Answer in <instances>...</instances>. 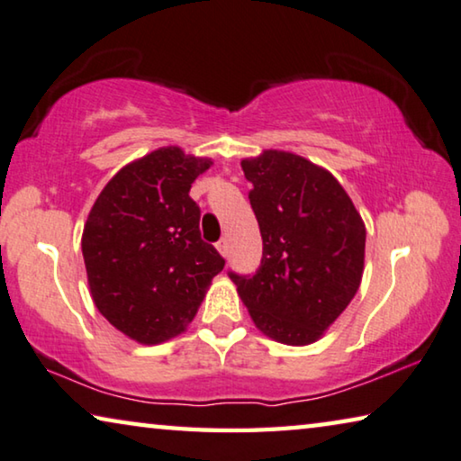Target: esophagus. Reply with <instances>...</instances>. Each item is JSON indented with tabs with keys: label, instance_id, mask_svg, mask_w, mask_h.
I'll return each instance as SVG.
<instances>
[{
	"label": "esophagus",
	"instance_id": "obj_1",
	"mask_svg": "<svg viewBox=\"0 0 461 461\" xmlns=\"http://www.w3.org/2000/svg\"><path fill=\"white\" fill-rule=\"evenodd\" d=\"M216 249H218V253L222 255V258H226V255H229V240H226V239H221V240H218V243H216Z\"/></svg>",
	"mask_w": 461,
	"mask_h": 461
}]
</instances>
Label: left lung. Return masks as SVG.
I'll return each mask as SVG.
<instances>
[{
	"instance_id": "obj_1",
	"label": "left lung",
	"mask_w": 461,
	"mask_h": 461,
	"mask_svg": "<svg viewBox=\"0 0 461 461\" xmlns=\"http://www.w3.org/2000/svg\"><path fill=\"white\" fill-rule=\"evenodd\" d=\"M264 258L251 278L232 274L261 334L288 346L320 339L357 294L366 229L328 168L285 150L243 158Z\"/></svg>"
}]
</instances>
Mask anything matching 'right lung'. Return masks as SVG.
<instances>
[{"label":"right lung","mask_w":461,"mask_h":461,"mask_svg":"<svg viewBox=\"0 0 461 461\" xmlns=\"http://www.w3.org/2000/svg\"><path fill=\"white\" fill-rule=\"evenodd\" d=\"M212 158L162 146L125 165L98 194L82 232L92 301L130 339L183 334L224 259L200 235L191 183Z\"/></svg>","instance_id":"1"}]
</instances>
